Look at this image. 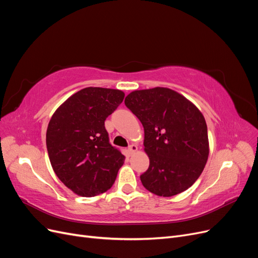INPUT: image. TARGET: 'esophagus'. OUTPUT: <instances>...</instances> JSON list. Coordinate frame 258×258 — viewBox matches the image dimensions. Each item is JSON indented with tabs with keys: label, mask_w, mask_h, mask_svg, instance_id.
<instances>
[{
	"label": "esophagus",
	"mask_w": 258,
	"mask_h": 258,
	"mask_svg": "<svg viewBox=\"0 0 258 258\" xmlns=\"http://www.w3.org/2000/svg\"><path fill=\"white\" fill-rule=\"evenodd\" d=\"M138 151V145L136 144H131L128 146V153L129 155H134Z\"/></svg>",
	"instance_id": "1"
}]
</instances>
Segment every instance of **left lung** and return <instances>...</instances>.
<instances>
[{
  "label": "left lung",
  "mask_w": 258,
  "mask_h": 258,
  "mask_svg": "<svg viewBox=\"0 0 258 258\" xmlns=\"http://www.w3.org/2000/svg\"><path fill=\"white\" fill-rule=\"evenodd\" d=\"M124 104L144 128L150 167L140 176L143 186L161 197L189 188L209 157L207 122L197 106L163 87L132 91Z\"/></svg>",
  "instance_id": "8db88e82"
}]
</instances>
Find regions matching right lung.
<instances>
[{"instance_id":"right-lung-1","label":"right lung","mask_w":258,"mask_h":258,"mask_svg":"<svg viewBox=\"0 0 258 258\" xmlns=\"http://www.w3.org/2000/svg\"><path fill=\"white\" fill-rule=\"evenodd\" d=\"M118 89L87 87L74 93L51 116L46 145L54 173L82 197L110 189L124 156L112 146L104 121L122 102Z\"/></svg>"}]
</instances>
